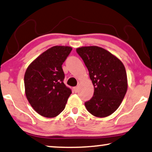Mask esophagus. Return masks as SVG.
Listing matches in <instances>:
<instances>
[{"label": "esophagus", "instance_id": "obj_1", "mask_svg": "<svg viewBox=\"0 0 152 152\" xmlns=\"http://www.w3.org/2000/svg\"><path fill=\"white\" fill-rule=\"evenodd\" d=\"M78 88H79V87H78V86L74 87V91H75V92H76V93L77 92V91H78Z\"/></svg>", "mask_w": 152, "mask_h": 152}]
</instances>
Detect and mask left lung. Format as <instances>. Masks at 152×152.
Returning a JSON list of instances; mask_svg holds the SVG:
<instances>
[{"label":"left lung","mask_w":152,"mask_h":152,"mask_svg":"<svg viewBox=\"0 0 152 152\" xmlns=\"http://www.w3.org/2000/svg\"><path fill=\"white\" fill-rule=\"evenodd\" d=\"M76 52L83 60L94 87V96L85 102L94 116L103 118L113 114L121 104L127 90L125 66L118 58L97 46L82 47Z\"/></svg>","instance_id":"left-lung-1"}]
</instances>
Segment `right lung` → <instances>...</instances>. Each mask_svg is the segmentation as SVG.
<instances>
[{"instance_id":"1","label":"right lung","mask_w":152,"mask_h":152,"mask_svg":"<svg viewBox=\"0 0 152 152\" xmlns=\"http://www.w3.org/2000/svg\"><path fill=\"white\" fill-rule=\"evenodd\" d=\"M72 50L68 46H54L40 54L28 66L24 76L25 94L29 104L47 118L61 114L72 94L64 84L62 65Z\"/></svg>"}]
</instances>
